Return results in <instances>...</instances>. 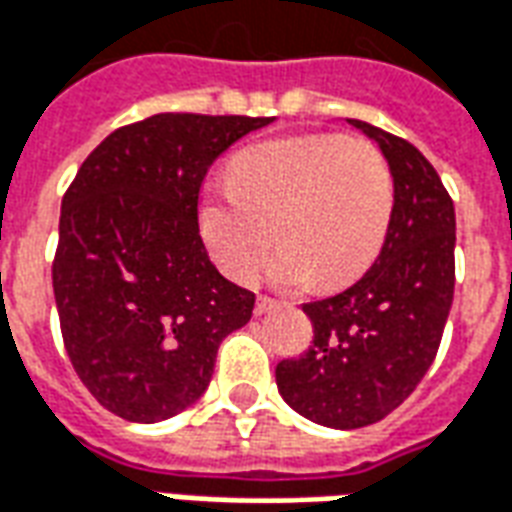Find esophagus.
<instances>
[{"label": "esophagus", "instance_id": "34e87169", "mask_svg": "<svg viewBox=\"0 0 512 512\" xmlns=\"http://www.w3.org/2000/svg\"><path fill=\"white\" fill-rule=\"evenodd\" d=\"M276 306H279V301L268 298V295H260V298H257V304H255V314L260 317V314L271 312V309H276Z\"/></svg>", "mask_w": 512, "mask_h": 512}]
</instances>
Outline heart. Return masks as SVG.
I'll use <instances>...</instances> for the list:
<instances>
[{"label": "heart", "mask_w": 512, "mask_h": 512, "mask_svg": "<svg viewBox=\"0 0 512 512\" xmlns=\"http://www.w3.org/2000/svg\"><path fill=\"white\" fill-rule=\"evenodd\" d=\"M396 206L382 151L344 135H293L249 146L230 179L211 181L200 200V236L217 266L241 285L255 282L268 252L276 285L325 290L350 285L380 255ZM277 236H273V227Z\"/></svg>", "instance_id": "b5f03b06"}]
</instances>
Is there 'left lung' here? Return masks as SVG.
<instances>
[{
	"instance_id": "obj_1",
	"label": "left lung",
	"mask_w": 512,
	"mask_h": 512,
	"mask_svg": "<svg viewBox=\"0 0 512 512\" xmlns=\"http://www.w3.org/2000/svg\"><path fill=\"white\" fill-rule=\"evenodd\" d=\"M380 146L396 206L374 266L344 293L304 304L314 328L301 358L276 366L298 415L328 429H363L391 415L429 372L456 285V211L437 170L412 143L347 119Z\"/></svg>"
}]
</instances>
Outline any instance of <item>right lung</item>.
Instances as JSON below:
<instances>
[{"label":"right lung","instance_id":"add662e5","mask_svg":"<svg viewBox=\"0 0 512 512\" xmlns=\"http://www.w3.org/2000/svg\"><path fill=\"white\" fill-rule=\"evenodd\" d=\"M274 119L157 113L86 157L59 217L54 298L67 355L105 410L160 423L206 393L255 293L227 282L200 238L211 162Z\"/></svg>","mask_w":512,"mask_h":512}]
</instances>
